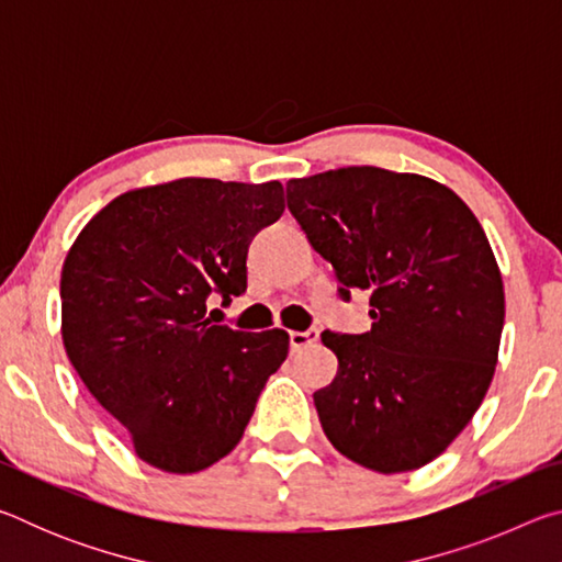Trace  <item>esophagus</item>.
<instances>
[{
    "label": "esophagus",
    "instance_id": "esophagus-1",
    "mask_svg": "<svg viewBox=\"0 0 562 562\" xmlns=\"http://www.w3.org/2000/svg\"><path fill=\"white\" fill-rule=\"evenodd\" d=\"M319 339V329H307V331H290V347L292 351H302L315 345Z\"/></svg>",
    "mask_w": 562,
    "mask_h": 562
}]
</instances>
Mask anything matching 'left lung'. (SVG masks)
I'll return each mask as SVG.
<instances>
[{
    "label": "left lung",
    "mask_w": 562,
    "mask_h": 562,
    "mask_svg": "<svg viewBox=\"0 0 562 562\" xmlns=\"http://www.w3.org/2000/svg\"><path fill=\"white\" fill-rule=\"evenodd\" d=\"M288 207L341 297L372 294V329L322 331L339 359L315 392L322 429L364 469H422L479 412L498 364L506 294L479 217L443 183L374 166L294 178Z\"/></svg>",
    "instance_id": "obj_1"
}]
</instances>
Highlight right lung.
Returning <instances> with one entry per match:
<instances>
[{"label": "right lung", "mask_w": 562, "mask_h": 562, "mask_svg": "<svg viewBox=\"0 0 562 562\" xmlns=\"http://www.w3.org/2000/svg\"><path fill=\"white\" fill-rule=\"evenodd\" d=\"M282 211L280 180L178 178L113 198L66 255V357L154 469L195 473L231 453L288 359L284 329L205 317L213 292H245L247 247Z\"/></svg>", "instance_id": "obj_1"}]
</instances>
